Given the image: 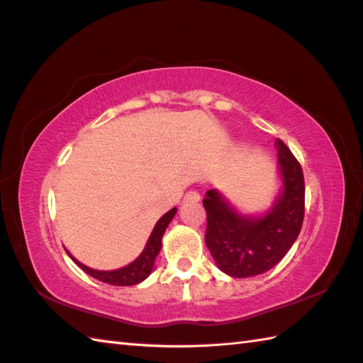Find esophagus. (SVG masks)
<instances>
[{"label": "esophagus", "instance_id": "1", "mask_svg": "<svg viewBox=\"0 0 363 363\" xmlns=\"http://www.w3.org/2000/svg\"><path fill=\"white\" fill-rule=\"evenodd\" d=\"M199 199H201V196H199L198 191L190 190V191H187L186 196H184V203H198Z\"/></svg>", "mask_w": 363, "mask_h": 363}]
</instances>
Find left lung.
I'll return each instance as SVG.
<instances>
[{
    "instance_id": "left-lung-1",
    "label": "left lung",
    "mask_w": 363,
    "mask_h": 363,
    "mask_svg": "<svg viewBox=\"0 0 363 363\" xmlns=\"http://www.w3.org/2000/svg\"><path fill=\"white\" fill-rule=\"evenodd\" d=\"M277 150L279 194L265 212L243 213L220 190H207L206 245L215 264L230 277H251L279 264L296 242L304 220V176L282 140Z\"/></svg>"
}]
</instances>
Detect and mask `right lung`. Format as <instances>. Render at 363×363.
Listing matches in <instances>:
<instances>
[{"label": "right lung", "mask_w": 363, "mask_h": 363, "mask_svg": "<svg viewBox=\"0 0 363 363\" xmlns=\"http://www.w3.org/2000/svg\"><path fill=\"white\" fill-rule=\"evenodd\" d=\"M176 212H177V209L176 207H173L172 211H168L165 215H162L159 221L156 223V226H154L148 242H146L143 251L140 252V256H138L134 262H130V264L126 267H121L117 269H95V268H90L87 265L81 264L78 259H74L67 250L65 251L68 256H70V259L74 262V264L82 269V272H86L89 276L95 277V279H98V281L111 284V285H120V287L137 285L142 281H145L146 277L151 274L152 267H154V260H156L157 254L162 248V237H164L165 229L174 218Z\"/></svg>", "instance_id": "add662e5"}]
</instances>
